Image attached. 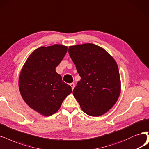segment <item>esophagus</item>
<instances>
[{
    "mask_svg": "<svg viewBox=\"0 0 149 149\" xmlns=\"http://www.w3.org/2000/svg\"><path fill=\"white\" fill-rule=\"evenodd\" d=\"M70 86H71V89H72V90H73L74 88V87H75L74 83H71V84H70Z\"/></svg>",
    "mask_w": 149,
    "mask_h": 149,
    "instance_id": "esophagus-1",
    "label": "esophagus"
}]
</instances>
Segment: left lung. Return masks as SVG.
<instances>
[{"label": "left lung", "mask_w": 149, "mask_h": 149, "mask_svg": "<svg viewBox=\"0 0 149 149\" xmlns=\"http://www.w3.org/2000/svg\"><path fill=\"white\" fill-rule=\"evenodd\" d=\"M68 53L81 77L73 94L81 109L92 116L105 113L120 94L115 60L103 48L90 43L70 46Z\"/></svg>", "instance_id": "1"}]
</instances>
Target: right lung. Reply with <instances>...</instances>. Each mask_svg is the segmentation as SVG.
<instances>
[{"label":"right lung","mask_w":149,"mask_h":149,"mask_svg":"<svg viewBox=\"0 0 149 149\" xmlns=\"http://www.w3.org/2000/svg\"><path fill=\"white\" fill-rule=\"evenodd\" d=\"M66 46L55 44L40 47L30 55L19 78L23 100L31 109L44 116L57 112L71 87L55 71L67 52Z\"/></svg>","instance_id":"add662e5"}]
</instances>
